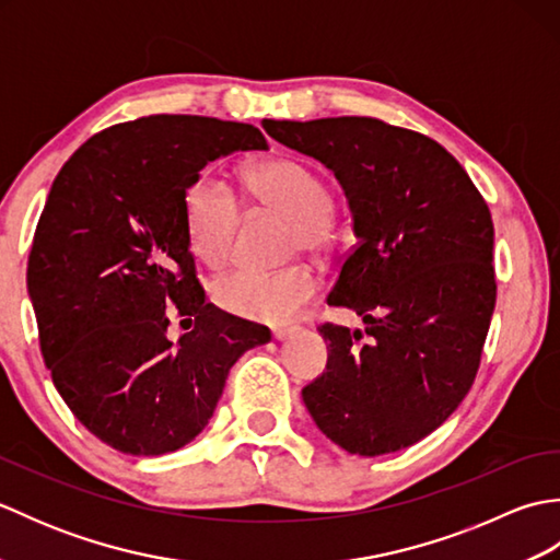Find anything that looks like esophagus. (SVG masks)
<instances>
[{
    "label": "esophagus",
    "instance_id": "1",
    "mask_svg": "<svg viewBox=\"0 0 560 560\" xmlns=\"http://www.w3.org/2000/svg\"><path fill=\"white\" fill-rule=\"evenodd\" d=\"M293 331H295L293 327H277L271 331V337H273V341H287Z\"/></svg>",
    "mask_w": 560,
    "mask_h": 560
}]
</instances>
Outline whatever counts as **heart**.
I'll return each instance as SVG.
<instances>
[{
	"label": "heart",
	"mask_w": 560,
	"mask_h": 560,
	"mask_svg": "<svg viewBox=\"0 0 560 560\" xmlns=\"http://www.w3.org/2000/svg\"><path fill=\"white\" fill-rule=\"evenodd\" d=\"M247 187L265 205L293 223V249L317 253L329 245L327 221L331 195L319 177L291 159L261 163L249 171ZM183 219L189 249L209 267H223L231 259L241 201L229 183L205 171L185 189ZM317 281L311 269L291 267L283 271L241 269L213 281L211 299L223 313L281 325L299 315L313 301Z\"/></svg>",
	"instance_id": "1"
}]
</instances>
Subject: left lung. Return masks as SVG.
Listing matches in <instances>:
<instances>
[{"label":"left lung","mask_w":560,"mask_h":560,"mask_svg":"<svg viewBox=\"0 0 560 560\" xmlns=\"http://www.w3.org/2000/svg\"><path fill=\"white\" fill-rule=\"evenodd\" d=\"M271 139L335 173L359 245L327 303L361 329L323 325L327 371L303 387L331 443L377 457L419 443L477 377L495 307L493 221L438 141L375 117L265 120Z\"/></svg>","instance_id":"1"}]
</instances>
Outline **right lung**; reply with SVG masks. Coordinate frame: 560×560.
<instances>
[{
    "mask_svg": "<svg viewBox=\"0 0 560 560\" xmlns=\"http://www.w3.org/2000/svg\"><path fill=\"white\" fill-rule=\"evenodd\" d=\"M267 149L253 125L151 115L103 129L57 173L28 295L59 397L105 445L137 457L185 447L233 363L271 339L205 301L183 219L185 189L207 163ZM171 314L196 325L177 342Z\"/></svg>",
    "mask_w": 560,
    "mask_h": 560,
    "instance_id": "obj_1",
    "label": "right lung"
}]
</instances>
